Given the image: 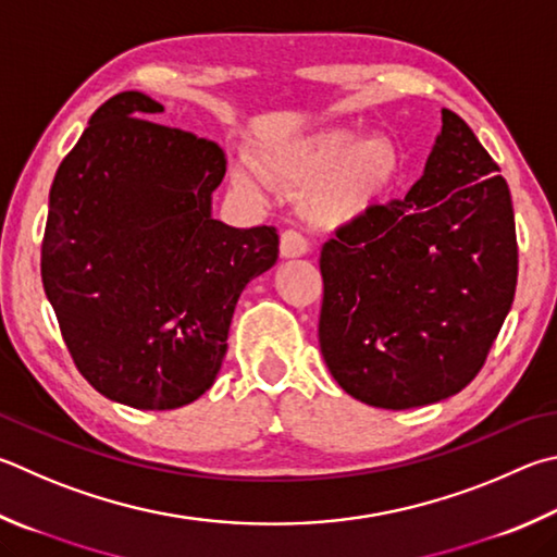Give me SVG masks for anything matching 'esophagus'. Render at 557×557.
Instances as JSON below:
<instances>
[{
	"label": "esophagus",
	"mask_w": 557,
	"mask_h": 557,
	"mask_svg": "<svg viewBox=\"0 0 557 557\" xmlns=\"http://www.w3.org/2000/svg\"><path fill=\"white\" fill-rule=\"evenodd\" d=\"M309 252V240L299 231H285L280 236V256L282 258H301Z\"/></svg>",
	"instance_id": "1"
}]
</instances>
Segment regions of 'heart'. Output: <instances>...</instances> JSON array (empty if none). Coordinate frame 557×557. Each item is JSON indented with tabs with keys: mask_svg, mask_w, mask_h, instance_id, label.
<instances>
[{
	"mask_svg": "<svg viewBox=\"0 0 557 557\" xmlns=\"http://www.w3.org/2000/svg\"><path fill=\"white\" fill-rule=\"evenodd\" d=\"M265 165L295 187H309L305 211L313 226L346 231L366 221L397 175V150L384 136L326 128L272 148ZM234 180L248 189L262 182L256 170L234 165Z\"/></svg>",
	"mask_w": 557,
	"mask_h": 557,
	"instance_id": "b5f03b06",
	"label": "heart"
}]
</instances>
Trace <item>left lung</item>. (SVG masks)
<instances>
[{"label":"left lung","instance_id":"left-lung-1","mask_svg":"<svg viewBox=\"0 0 557 557\" xmlns=\"http://www.w3.org/2000/svg\"><path fill=\"white\" fill-rule=\"evenodd\" d=\"M441 116L407 197L321 248V356L370 407H423L468 387L517 292L507 180L455 111Z\"/></svg>","mask_w":557,"mask_h":557}]
</instances>
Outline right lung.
<instances>
[{
  "label": "right lung",
  "mask_w": 557,
  "mask_h": 557,
  "mask_svg": "<svg viewBox=\"0 0 557 557\" xmlns=\"http://www.w3.org/2000/svg\"><path fill=\"white\" fill-rule=\"evenodd\" d=\"M160 111L144 92L95 111L50 187L40 277L83 377L163 411L214 384L240 292L275 265L280 238L211 216L224 150L148 121Z\"/></svg>",
  "instance_id": "right-lung-1"
}]
</instances>
